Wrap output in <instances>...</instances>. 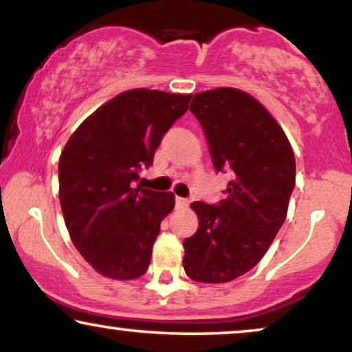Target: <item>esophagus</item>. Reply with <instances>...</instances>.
<instances>
[{"label":"esophagus","mask_w":352,"mask_h":352,"mask_svg":"<svg viewBox=\"0 0 352 352\" xmlns=\"http://www.w3.org/2000/svg\"><path fill=\"white\" fill-rule=\"evenodd\" d=\"M190 200L189 199H182V197H176V208L177 210H186L189 206Z\"/></svg>","instance_id":"esophagus-1"}]
</instances>
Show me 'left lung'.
<instances>
[{"label": "left lung", "instance_id": "obj_1", "mask_svg": "<svg viewBox=\"0 0 352 352\" xmlns=\"http://www.w3.org/2000/svg\"><path fill=\"white\" fill-rule=\"evenodd\" d=\"M190 112L208 142L216 171H232L218 205L194 201L199 229L184 240L182 266L192 280L224 283L261 261L287 218L295 155L277 120L237 88L197 93Z\"/></svg>", "mask_w": 352, "mask_h": 352}]
</instances>
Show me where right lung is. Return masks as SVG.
Returning a JSON list of instances; mask_svg holds the SVG:
<instances>
[{"label": "right lung", "instance_id": "1", "mask_svg": "<svg viewBox=\"0 0 352 352\" xmlns=\"http://www.w3.org/2000/svg\"><path fill=\"white\" fill-rule=\"evenodd\" d=\"M192 94L123 91L94 110L59 158V200L72 242L100 276L134 280L151 264L173 192L134 187L155 148L189 107Z\"/></svg>", "mask_w": 352, "mask_h": 352}]
</instances>
